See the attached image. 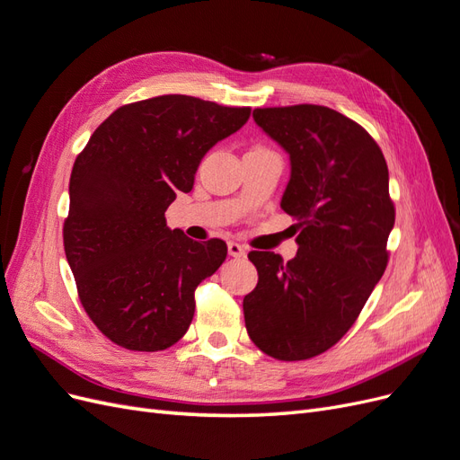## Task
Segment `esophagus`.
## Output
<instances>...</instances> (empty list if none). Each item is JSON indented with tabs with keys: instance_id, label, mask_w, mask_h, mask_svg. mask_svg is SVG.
I'll return each mask as SVG.
<instances>
[{
	"instance_id": "34e87169",
	"label": "esophagus",
	"mask_w": 460,
	"mask_h": 460,
	"mask_svg": "<svg viewBox=\"0 0 460 460\" xmlns=\"http://www.w3.org/2000/svg\"><path fill=\"white\" fill-rule=\"evenodd\" d=\"M228 253L232 257H245V247L240 245V243H235V242H230L228 243Z\"/></svg>"
}]
</instances>
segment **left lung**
<instances>
[{"instance_id": "8db88e82", "label": "left lung", "mask_w": 460, "mask_h": 460, "mask_svg": "<svg viewBox=\"0 0 460 460\" xmlns=\"http://www.w3.org/2000/svg\"><path fill=\"white\" fill-rule=\"evenodd\" d=\"M253 119L289 155L282 208L297 220V255L252 252L259 282L243 297L249 338L278 360L328 351L363 311L387 267L395 225L384 153L330 107L255 109Z\"/></svg>"}]
</instances>
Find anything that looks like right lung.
Returning <instances> with one entry per match:
<instances>
[{"label":"right lung","instance_id":"add662e5","mask_svg":"<svg viewBox=\"0 0 460 460\" xmlns=\"http://www.w3.org/2000/svg\"><path fill=\"white\" fill-rule=\"evenodd\" d=\"M249 115L191 95L151 97L119 107L76 157L65 255L82 307L124 349L163 351L188 332L193 291L228 247L171 230L164 211L191 191L205 153Z\"/></svg>","mask_w":460,"mask_h":460}]
</instances>
